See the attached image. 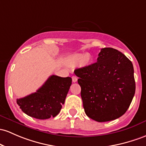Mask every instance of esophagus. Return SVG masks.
<instances>
[{"label": "esophagus", "mask_w": 146, "mask_h": 146, "mask_svg": "<svg viewBox=\"0 0 146 146\" xmlns=\"http://www.w3.org/2000/svg\"><path fill=\"white\" fill-rule=\"evenodd\" d=\"M72 80H73V82H77V80H78V78H77L76 76H73L72 77Z\"/></svg>", "instance_id": "34e87169"}]
</instances>
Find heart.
<instances>
[{
	"label": "heart",
	"mask_w": 146,
	"mask_h": 146,
	"mask_svg": "<svg viewBox=\"0 0 146 146\" xmlns=\"http://www.w3.org/2000/svg\"><path fill=\"white\" fill-rule=\"evenodd\" d=\"M73 60L76 62H80L81 60H82V64L84 65H88L90 63L91 58V56L89 55H82V54H77V55L73 56Z\"/></svg>",
	"instance_id": "1"
}]
</instances>
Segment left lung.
Listing matches in <instances>:
<instances>
[{"instance_id":"obj_1","label":"left lung","mask_w":146,"mask_h":146,"mask_svg":"<svg viewBox=\"0 0 146 146\" xmlns=\"http://www.w3.org/2000/svg\"><path fill=\"white\" fill-rule=\"evenodd\" d=\"M83 107L88 117L98 122L123 116L135 94L132 62L112 48H102L97 62L77 68Z\"/></svg>"}]
</instances>
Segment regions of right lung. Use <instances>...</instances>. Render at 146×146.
Returning a JSON list of instances; mask_svg holds the SVG:
<instances>
[{"label":"right lung","instance_id":"add662e5","mask_svg":"<svg viewBox=\"0 0 146 146\" xmlns=\"http://www.w3.org/2000/svg\"><path fill=\"white\" fill-rule=\"evenodd\" d=\"M71 84L70 77L52 75L36 92L17 99V102L22 111L31 117L41 120L55 117L64 103Z\"/></svg>","mask_w":146,"mask_h":146}]
</instances>
